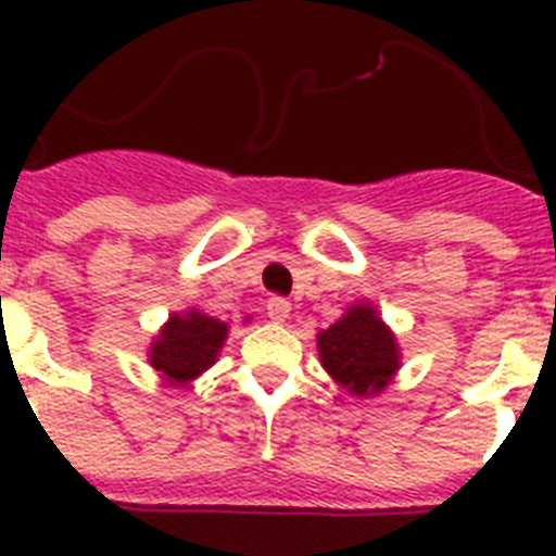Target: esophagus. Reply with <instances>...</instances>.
I'll return each instance as SVG.
<instances>
[{"label": "esophagus", "instance_id": "obj_1", "mask_svg": "<svg viewBox=\"0 0 556 556\" xmlns=\"http://www.w3.org/2000/svg\"><path fill=\"white\" fill-rule=\"evenodd\" d=\"M267 314L273 323H287L289 314H292V303H289L287 298H269Z\"/></svg>", "mask_w": 556, "mask_h": 556}]
</instances>
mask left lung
Returning <instances> with one entry per match:
<instances>
[{"label": "left lung", "mask_w": 556, "mask_h": 556, "mask_svg": "<svg viewBox=\"0 0 556 556\" xmlns=\"http://www.w3.org/2000/svg\"><path fill=\"white\" fill-rule=\"evenodd\" d=\"M320 365L333 384L356 397H376L401 370V345L370 301H356L317 333Z\"/></svg>", "instance_id": "8db88e82"}]
</instances>
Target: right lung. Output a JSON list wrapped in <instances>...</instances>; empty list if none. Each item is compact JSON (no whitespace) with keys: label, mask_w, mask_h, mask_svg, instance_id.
I'll use <instances>...</instances> for the list:
<instances>
[{"label":"right lung","mask_w":556,"mask_h":556,"mask_svg":"<svg viewBox=\"0 0 556 556\" xmlns=\"http://www.w3.org/2000/svg\"><path fill=\"white\" fill-rule=\"evenodd\" d=\"M242 323H250L244 317ZM228 323L208 317L200 308L172 312L147 348V362L164 384L186 387L217 365V356L228 339Z\"/></svg>","instance_id":"1"}]
</instances>
